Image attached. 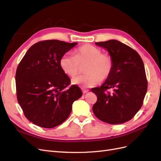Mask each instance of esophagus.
<instances>
[{
    "instance_id": "esophagus-1",
    "label": "esophagus",
    "mask_w": 161,
    "mask_h": 161,
    "mask_svg": "<svg viewBox=\"0 0 161 161\" xmlns=\"http://www.w3.org/2000/svg\"><path fill=\"white\" fill-rule=\"evenodd\" d=\"M81 90H82V92H83V93H86V92L89 91L88 89H86L85 88H81Z\"/></svg>"
}]
</instances>
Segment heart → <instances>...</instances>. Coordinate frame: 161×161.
Returning <instances> with one entry per match:
<instances>
[{
	"label": "heart",
	"mask_w": 161,
	"mask_h": 161,
	"mask_svg": "<svg viewBox=\"0 0 161 161\" xmlns=\"http://www.w3.org/2000/svg\"><path fill=\"white\" fill-rule=\"evenodd\" d=\"M85 66V74L72 80L73 84L82 87H92L106 80L113 70L114 61L110 55L93 46L85 44L78 47L74 55L65 54L60 60L62 70L70 77H75Z\"/></svg>",
	"instance_id": "obj_1"
}]
</instances>
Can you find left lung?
<instances>
[{"label": "left lung", "instance_id": "1", "mask_svg": "<svg viewBox=\"0 0 161 161\" xmlns=\"http://www.w3.org/2000/svg\"><path fill=\"white\" fill-rule=\"evenodd\" d=\"M95 44L108 50L114 68L103 85L91 89L97 97L92 111L97 118L109 124L126 122L140 110L147 91L143 61L137 52L118 40ZM111 88L114 89L112 94Z\"/></svg>", "mask_w": 161, "mask_h": 161}]
</instances>
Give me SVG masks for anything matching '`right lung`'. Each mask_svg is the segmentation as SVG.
I'll return each mask as SVG.
<instances>
[{
	"instance_id": "1",
	"label": "right lung",
	"mask_w": 161,
	"mask_h": 161,
	"mask_svg": "<svg viewBox=\"0 0 161 161\" xmlns=\"http://www.w3.org/2000/svg\"><path fill=\"white\" fill-rule=\"evenodd\" d=\"M77 43L57 40L33 44L17 66V98L25 118L40 127L52 128L69 118L73 102L82 92L70 85L62 70L61 58Z\"/></svg>"
}]
</instances>
